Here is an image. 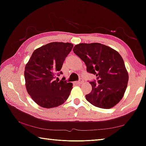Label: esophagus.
Here are the masks:
<instances>
[{
	"mask_svg": "<svg viewBox=\"0 0 146 146\" xmlns=\"http://www.w3.org/2000/svg\"><path fill=\"white\" fill-rule=\"evenodd\" d=\"M84 82V80H83L82 79V78H80V79L79 80V81L78 82V84H82Z\"/></svg>",
	"mask_w": 146,
	"mask_h": 146,
	"instance_id": "34e87169",
	"label": "esophagus"
}]
</instances>
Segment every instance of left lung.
<instances>
[{
  "label": "left lung",
  "mask_w": 146,
  "mask_h": 146,
  "mask_svg": "<svg viewBox=\"0 0 146 146\" xmlns=\"http://www.w3.org/2000/svg\"><path fill=\"white\" fill-rule=\"evenodd\" d=\"M73 51L84 62L87 71L97 76L98 83L90 82L92 92L86 95L91 104L100 108L115 106L122 99L128 82V72L121 55L100 43H80Z\"/></svg>",
  "instance_id": "8db88e82"
}]
</instances>
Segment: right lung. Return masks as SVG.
I'll use <instances>...</instances> for the list:
<instances>
[{
    "label": "right lung",
    "instance_id": "1",
    "mask_svg": "<svg viewBox=\"0 0 146 146\" xmlns=\"http://www.w3.org/2000/svg\"><path fill=\"white\" fill-rule=\"evenodd\" d=\"M73 44L53 42L36 49L25 66V86L29 94L38 105L52 108L64 103L72 89V83L56 80ZM59 73L58 76H59ZM57 80V79H56Z\"/></svg>",
    "mask_w": 146,
    "mask_h": 146
}]
</instances>
